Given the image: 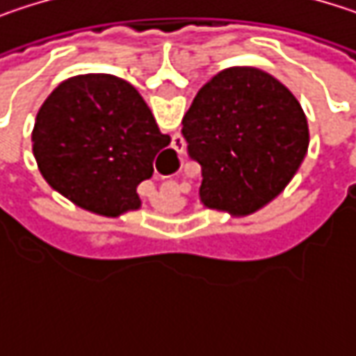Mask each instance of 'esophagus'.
I'll return each mask as SVG.
<instances>
[{
	"label": "esophagus",
	"instance_id": "1",
	"mask_svg": "<svg viewBox=\"0 0 356 356\" xmlns=\"http://www.w3.org/2000/svg\"><path fill=\"white\" fill-rule=\"evenodd\" d=\"M173 144H175V152H179V154H181V152H183V146H181L183 142L179 144V142H177V136H173Z\"/></svg>",
	"mask_w": 356,
	"mask_h": 356
}]
</instances>
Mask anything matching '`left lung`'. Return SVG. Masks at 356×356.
I'll use <instances>...</instances> for the list:
<instances>
[{"label": "left lung", "mask_w": 356, "mask_h": 356, "mask_svg": "<svg viewBox=\"0 0 356 356\" xmlns=\"http://www.w3.org/2000/svg\"><path fill=\"white\" fill-rule=\"evenodd\" d=\"M187 152L202 167L206 208L248 216L299 171L307 117L293 92L257 67H229L206 82L183 117Z\"/></svg>", "instance_id": "obj_1"}]
</instances>
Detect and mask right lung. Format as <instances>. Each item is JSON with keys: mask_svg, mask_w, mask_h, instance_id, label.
Instances as JSON below:
<instances>
[{"mask_svg": "<svg viewBox=\"0 0 356 356\" xmlns=\"http://www.w3.org/2000/svg\"><path fill=\"white\" fill-rule=\"evenodd\" d=\"M171 144L140 92L111 74L61 82L38 108L33 152L40 175L76 206L119 216L140 208L138 185Z\"/></svg>", "mask_w": 356, "mask_h": 356, "instance_id": "add662e5", "label": "right lung"}]
</instances>
